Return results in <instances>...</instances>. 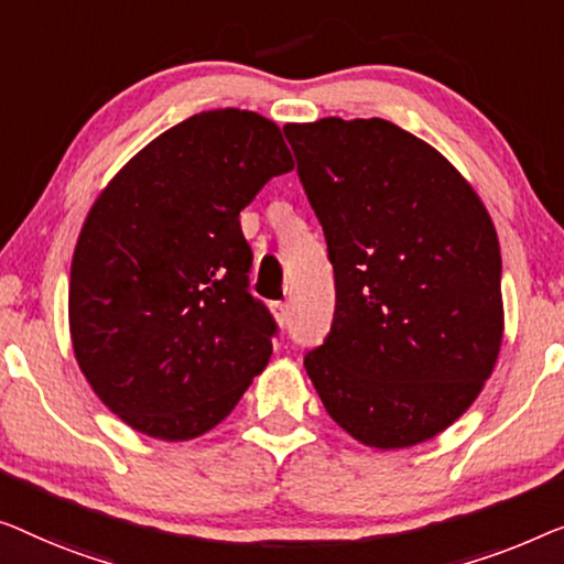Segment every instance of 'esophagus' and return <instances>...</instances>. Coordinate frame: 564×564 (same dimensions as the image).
<instances>
[{"label": "esophagus", "instance_id": "1", "mask_svg": "<svg viewBox=\"0 0 564 564\" xmlns=\"http://www.w3.org/2000/svg\"><path fill=\"white\" fill-rule=\"evenodd\" d=\"M271 312L275 316V322H279V327H285V324H289V316H291L289 304H283V301H275V304H271Z\"/></svg>", "mask_w": 564, "mask_h": 564}]
</instances>
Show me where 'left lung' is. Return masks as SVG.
Masks as SVG:
<instances>
[{"label": "left lung", "instance_id": "1", "mask_svg": "<svg viewBox=\"0 0 564 564\" xmlns=\"http://www.w3.org/2000/svg\"><path fill=\"white\" fill-rule=\"evenodd\" d=\"M283 132L335 265V322L304 358L324 409L376 449L437 437L478 399L503 343L486 204L437 148L380 117Z\"/></svg>", "mask_w": 564, "mask_h": 564}]
</instances>
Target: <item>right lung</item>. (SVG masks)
<instances>
[{
  "label": "right lung",
  "mask_w": 564,
  "mask_h": 564,
  "mask_svg": "<svg viewBox=\"0 0 564 564\" xmlns=\"http://www.w3.org/2000/svg\"><path fill=\"white\" fill-rule=\"evenodd\" d=\"M291 169L279 124L212 109L148 142L91 204L70 260V345L134 432L202 437L271 360L240 212Z\"/></svg>",
  "instance_id": "add662e5"
}]
</instances>
